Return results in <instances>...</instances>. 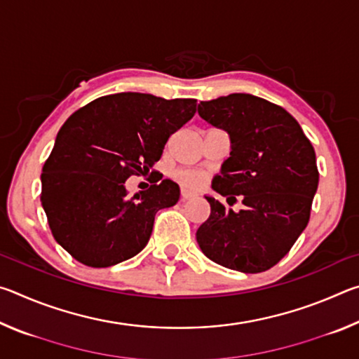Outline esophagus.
Wrapping results in <instances>:
<instances>
[{"mask_svg":"<svg viewBox=\"0 0 359 359\" xmlns=\"http://www.w3.org/2000/svg\"><path fill=\"white\" fill-rule=\"evenodd\" d=\"M193 196H194V194L190 193V191H187V190H182V193H180L182 201H188V199H191Z\"/></svg>","mask_w":359,"mask_h":359,"instance_id":"obj_1","label":"esophagus"}]
</instances>
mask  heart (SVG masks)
Returning a JSON list of instances; mask_svg holds the SVG:
<instances>
[{
    "label": "heart",
    "instance_id": "heart-1",
    "mask_svg": "<svg viewBox=\"0 0 359 359\" xmlns=\"http://www.w3.org/2000/svg\"><path fill=\"white\" fill-rule=\"evenodd\" d=\"M175 180L179 184L187 188V190H201V188L208 184L209 174L201 169H190V168H182L174 172Z\"/></svg>",
    "mask_w": 359,
    "mask_h": 359
}]
</instances>
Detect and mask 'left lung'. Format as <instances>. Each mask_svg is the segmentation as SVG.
<instances>
[{
  "label": "left lung",
  "mask_w": 359,
  "mask_h": 359,
  "mask_svg": "<svg viewBox=\"0 0 359 359\" xmlns=\"http://www.w3.org/2000/svg\"><path fill=\"white\" fill-rule=\"evenodd\" d=\"M198 114L231 136V154L212 188L242 199L228 209L205 196L210 217L199 226L198 244L214 263L245 274L276 266L306 229L318 187L315 150L283 107L248 93L201 101Z\"/></svg>",
  "instance_id": "8db88e82"
}]
</instances>
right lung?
Here are the masks:
<instances>
[{
    "label": "right lung",
    "instance_id": "right-lung-1",
    "mask_svg": "<svg viewBox=\"0 0 359 359\" xmlns=\"http://www.w3.org/2000/svg\"><path fill=\"white\" fill-rule=\"evenodd\" d=\"M194 112L196 100L128 92L101 96L65 121L42 168L41 203L72 258L109 267L147 245L155 214L179 201V185L151 171L155 184L128 196L125 182L147 172Z\"/></svg>",
    "mask_w": 359,
    "mask_h": 359
}]
</instances>
